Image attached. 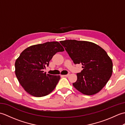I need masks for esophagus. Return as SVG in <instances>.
I'll return each instance as SVG.
<instances>
[{
  "mask_svg": "<svg viewBox=\"0 0 125 125\" xmlns=\"http://www.w3.org/2000/svg\"><path fill=\"white\" fill-rule=\"evenodd\" d=\"M69 76V74H67V75H61V76H62V77H68Z\"/></svg>",
  "mask_w": 125,
  "mask_h": 125,
  "instance_id": "obj_1",
  "label": "esophagus"
}]
</instances>
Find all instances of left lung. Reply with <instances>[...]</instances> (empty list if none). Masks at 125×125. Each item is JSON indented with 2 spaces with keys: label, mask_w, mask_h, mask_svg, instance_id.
Masks as SVG:
<instances>
[{
  "label": "left lung",
  "mask_w": 125,
  "mask_h": 125,
  "mask_svg": "<svg viewBox=\"0 0 125 125\" xmlns=\"http://www.w3.org/2000/svg\"><path fill=\"white\" fill-rule=\"evenodd\" d=\"M75 64H82L83 69L77 73L73 84L78 91L86 95L99 92L112 76L113 63L107 52L93 42L75 40L60 42Z\"/></svg>",
  "instance_id": "1"
}]
</instances>
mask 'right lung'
Instances as JSON below:
<instances>
[{
	"label": "right lung",
	"instance_id": "right-lung-1",
	"mask_svg": "<svg viewBox=\"0 0 125 125\" xmlns=\"http://www.w3.org/2000/svg\"><path fill=\"white\" fill-rule=\"evenodd\" d=\"M64 50L59 42H47L25 49L15 61V73L28 94L36 97L47 95L56 87L60 76L51 75L43 70L56 53Z\"/></svg>",
	"mask_w": 125,
	"mask_h": 125
}]
</instances>
